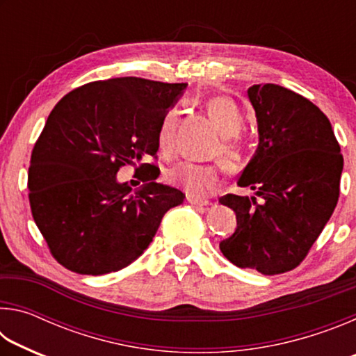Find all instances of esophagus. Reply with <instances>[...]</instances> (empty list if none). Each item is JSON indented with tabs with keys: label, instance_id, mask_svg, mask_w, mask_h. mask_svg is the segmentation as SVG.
Instances as JSON below:
<instances>
[{
	"label": "esophagus",
	"instance_id": "obj_1",
	"mask_svg": "<svg viewBox=\"0 0 356 356\" xmlns=\"http://www.w3.org/2000/svg\"><path fill=\"white\" fill-rule=\"evenodd\" d=\"M188 202L191 204V206H195V207H207V206H210V201H204V200H195V197H190L188 196Z\"/></svg>",
	"mask_w": 356,
	"mask_h": 356
}]
</instances>
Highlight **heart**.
Returning <instances> with one entry per match:
<instances>
[{
  "label": "heart",
  "instance_id": "b5f03b06",
  "mask_svg": "<svg viewBox=\"0 0 356 356\" xmlns=\"http://www.w3.org/2000/svg\"><path fill=\"white\" fill-rule=\"evenodd\" d=\"M210 119L215 127L226 138L215 149L213 156H220L229 171H238L245 165V147L238 140L232 136L238 135L245 125L243 114L236 102L225 95L213 97L207 104ZM177 111L171 108L165 113L159 127V147L165 155L172 154L174 150V127H176ZM166 182L185 191L190 197L204 200L221 188L222 184V166L221 165H196L191 161H182L168 170Z\"/></svg>",
  "mask_w": 356,
  "mask_h": 356
}]
</instances>
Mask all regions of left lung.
<instances>
[{"instance_id":"1","label":"left lung","mask_w":356,"mask_h":356,"mask_svg":"<svg viewBox=\"0 0 356 356\" xmlns=\"http://www.w3.org/2000/svg\"><path fill=\"white\" fill-rule=\"evenodd\" d=\"M259 149L238 185L256 196L226 195L237 229L220 250L240 268L291 272L305 261L339 197L344 159L328 118L303 95L278 84H254Z\"/></svg>"}]
</instances>
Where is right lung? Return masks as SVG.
<instances>
[{
    "label": "right lung",
    "instance_id": "obj_1",
    "mask_svg": "<svg viewBox=\"0 0 356 356\" xmlns=\"http://www.w3.org/2000/svg\"><path fill=\"white\" fill-rule=\"evenodd\" d=\"M186 83L138 76L92 81L58 102L34 144L29 206L51 256L70 272L105 275L127 267L152 242L185 195L156 182L159 127ZM154 162L141 164L144 156ZM134 164L145 184H119Z\"/></svg>",
    "mask_w": 356,
    "mask_h": 356
}]
</instances>
